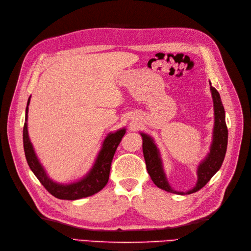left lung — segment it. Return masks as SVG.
Wrapping results in <instances>:
<instances>
[{"label": "left lung", "mask_w": 251, "mask_h": 251, "mask_svg": "<svg viewBox=\"0 0 251 251\" xmlns=\"http://www.w3.org/2000/svg\"><path fill=\"white\" fill-rule=\"evenodd\" d=\"M209 85L212 102H214L215 117L211 143L207 155L202 159L197 168V183L192 189H188L187 192H180L171 186L163 169L160 151H159L154 138L149 134L140 132L142 137V151L148 173L154 183L165 192L177 195H189L198 192L220 170L223 163L227 149V139H228V131H227L225 123V111L219 92L211 86L210 81Z\"/></svg>", "instance_id": "1"}]
</instances>
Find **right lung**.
<instances>
[{
	"label": "right lung",
	"mask_w": 251,
	"mask_h": 251,
	"mask_svg": "<svg viewBox=\"0 0 251 251\" xmlns=\"http://www.w3.org/2000/svg\"><path fill=\"white\" fill-rule=\"evenodd\" d=\"M30 98H31V96L28 98L27 101L25 125L24 130H23V142H24V151L27 163L30 170L35 175V177L40 180L44 187L52 196L62 200H78L101 191L109 181L113 157L114 154H115L118 144L126 132V127H121L119 130L111 132L105 136L92 168L89 170L85 176H82L80 179L69 182V183H59V182H56L49 177L46 169L44 168L35 153L31 140L29 138L28 107L30 103Z\"/></svg>",
	"instance_id": "right-lung-1"
}]
</instances>
